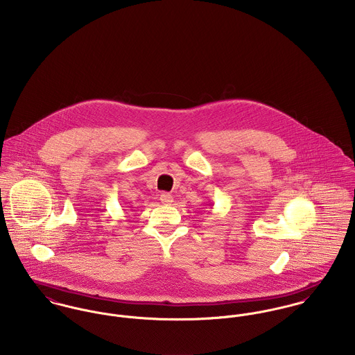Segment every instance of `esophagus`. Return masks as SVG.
<instances>
[{
	"label": "esophagus",
	"instance_id": "34e87169",
	"mask_svg": "<svg viewBox=\"0 0 355 355\" xmlns=\"http://www.w3.org/2000/svg\"><path fill=\"white\" fill-rule=\"evenodd\" d=\"M159 201L162 203H165V205H168V203L173 202V197H172L171 194H168V193H162V194L159 196Z\"/></svg>",
	"mask_w": 355,
	"mask_h": 355
}]
</instances>
